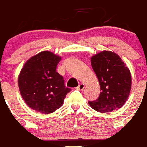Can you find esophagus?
<instances>
[{
	"label": "esophagus",
	"instance_id": "1",
	"mask_svg": "<svg viewBox=\"0 0 147 147\" xmlns=\"http://www.w3.org/2000/svg\"><path fill=\"white\" fill-rule=\"evenodd\" d=\"M84 87H85V85H84V83H80L78 86H77V90H83V89H84Z\"/></svg>",
	"mask_w": 147,
	"mask_h": 147
}]
</instances>
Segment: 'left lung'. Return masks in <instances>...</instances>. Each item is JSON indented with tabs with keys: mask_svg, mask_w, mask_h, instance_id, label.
<instances>
[{
	"mask_svg": "<svg viewBox=\"0 0 147 147\" xmlns=\"http://www.w3.org/2000/svg\"><path fill=\"white\" fill-rule=\"evenodd\" d=\"M91 64L102 92L96 101L89 102L90 107L102 113L121 108L131 89V74L126 64L115 52L102 51L92 56Z\"/></svg>",
	"mask_w": 147,
	"mask_h": 147,
	"instance_id": "left-lung-1",
	"label": "left lung"
}]
</instances>
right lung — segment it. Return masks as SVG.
I'll use <instances>...</instances> for the list:
<instances>
[{
  "label": "right lung",
  "mask_w": 147,
  "mask_h": 147,
  "mask_svg": "<svg viewBox=\"0 0 147 147\" xmlns=\"http://www.w3.org/2000/svg\"><path fill=\"white\" fill-rule=\"evenodd\" d=\"M61 57L41 51L23 65L18 77L19 90L26 105L42 114L52 113L61 107L70 90L56 71Z\"/></svg>",
  "instance_id": "1"
}]
</instances>
